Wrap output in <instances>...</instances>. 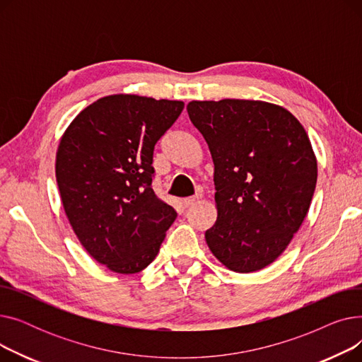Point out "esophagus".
<instances>
[{"mask_svg":"<svg viewBox=\"0 0 362 362\" xmlns=\"http://www.w3.org/2000/svg\"><path fill=\"white\" fill-rule=\"evenodd\" d=\"M201 195H195V197H191V198H186V199H183V206L185 208H187V206H191V205H194V204H197V202H199L201 201Z\"/></svg>","mask_w":362,"mask_h":362,"instance_id":"esophagus-1","label":"esophagus"}]
</instances>
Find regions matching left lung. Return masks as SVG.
Returning a JSON list of instances; mask_svg holds the SVG:
<instances>
[{"instance_id": "1", "label": "left lung", "mask_w": 362, "mask_h": 362, "mask_svg": "<svg viewBox=\"0 0 362 362\" xmlns=\"http://www.w3.org/2000/svg\"><path fill=\"white\" fill-rule=\"evenodd\" d=\"M186 110L214 163L218 216L205 232L208 248L236 273L267 267L299 230L315 191L305 129L264 101H192Z\"/></svg>"}]
</instances>
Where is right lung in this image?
<instances>
[{
	"label": "right lung",
	"instance_id": "right-lung-1",
	"mask_svg": "<svg viewBox=\"0 0 362 362\" xmlns=\"http://www.w3.org/2000/svg\"><path fill=\"white\" fill-rule=\"evenodd\" d=\"M183 107L110 95L81 111L60 141L55 177L66 216L89 255L111 272L148 267L177 217L152 189V156Z\"/></svg>",
	"mask_w": 362,
	"mask_h": 362
}]
</instances>
